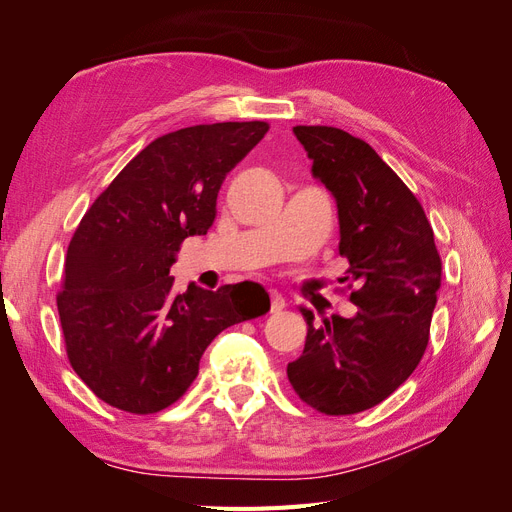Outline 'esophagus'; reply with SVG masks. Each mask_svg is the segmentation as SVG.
<instances>
[{"instance_id":"obj_1","label":"esophagus","mask_w":512,"mask_h":512,"mask_svg":"<svg viewBox=\"0 0 512 512\" xmlns=\"http://www.w3.org/2000/svg\"><path fill=\"white\" fill-rule=\"evenodd\" d=\"M286 307V299L277 290H271V312H282Z\"/></svg>"}]
</instances>
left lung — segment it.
I'll return each instance as SVG.
<instances>
[{
	"label": "left lung",
	"instance_id": "left-lung-1",
	"mask_svg": "<svg viewBox=\"0 0 512 512\" xmlns=\"http://www.w3.org/2000/svg\"><path fill=\"white\" fill-rule=\"evenodd\" d=\"M292 132L337 203L356 314L314 327V314L301 307L307 337L288 380L312 408L356 414L378 406L421 363L442 262L421 203L365 141L329 126Z\"/></svg>",
	"mask_w": 512,
	"mask_h": 512
}]
</instances>
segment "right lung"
I'll return each mask as SVG.
<instances>
[{"label":"right lung","mask_w":512,"mask_h":512,"mask_svg":"<svg viewBox=\"0 0 512 512\" xmlns=\"http://www.w3.org/2000/svg\"><path fill=\"white\" fill-rule=\"evenodd\" d=\"M226 121L164 134L96 198L68 245L57 309L72 369L108 406L168 408L224 329L269 312L256 282L175 292L181 243L207 235L226 175L267 134Z\"/></svg>","instance_id":"add662e5"}]
</instances>
